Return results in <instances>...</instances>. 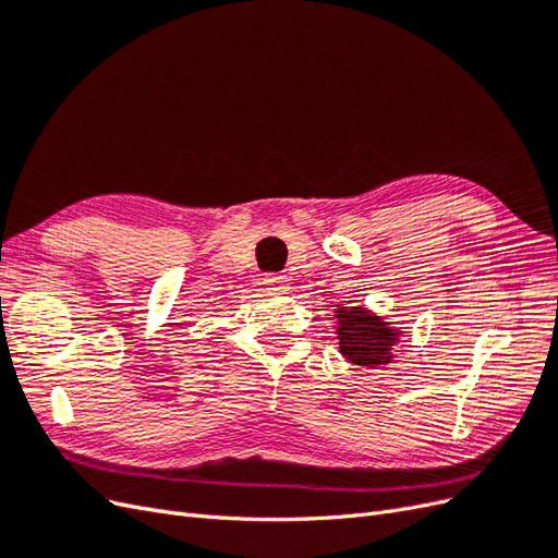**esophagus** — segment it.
Here are the masks:
<instances>
[{
	"instance_id": "1",
	"label": "esophagus",
	"mask_w": 558,
	"mask_h": 558,
	"mask_svg": "<svg viewBox=\"0 0 558 558\" xmlns=\"http://www.w3.org/2000/svg\"><path fill=\"white\" fill-rule=\"evenodd\" d=\"M265 283H267L269 291H286V289H289V279H286L283 275H267Z\"/></svg>"
}]
</instances>
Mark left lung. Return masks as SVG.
Returning a JSON list of instances; mask_svg holds the SVG:
<instances>
[{
    "label": "left lung",
    "instance_id": "1",
    "mask_svg": "<svg viewBox=\"0 0 558 558\" xmlns=\"http://www.w3.org/2000/svg\"><path fill=\"white\" fill-rule=\"evenodd\" d=\"M335 316L340 353L347 361H351L353 365L377 369L379 365H386L396 359L393 347L400 340V330H396L373 310L337 305Z\"/></svg>",
    "mask_w": 558,
    "mask_h": 558
}]
</instances>
